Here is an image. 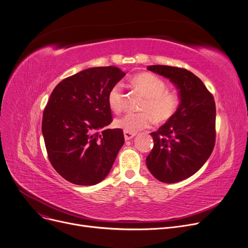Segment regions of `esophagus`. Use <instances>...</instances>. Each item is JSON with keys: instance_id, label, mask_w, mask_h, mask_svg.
I'll return each instance as SVG.
<instances>
[{"instance_id": "34e87169", "label": "esophagus", "mask_w": 248, "mask_h": 248, "mask_svg": "<svg viewBox=\"0 0 248 248\" xmlns=\"http://www.w3.org/2000/svg\"><path fill=\"white\" fill-rule=\"evenodd\" d=\"M137 133H131L128 131H124V140H132L134 137H136Z\"/></svg>"}]
</instances>
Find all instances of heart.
<instances>
[{
	"label": "heart",
	"instance_id": "b5f03b06",
	"mask_svg": "<svg viewBox=\"0 0 248 248\" xmlns=\"http://www.w3.org/2000/svg\"><path fill=\"white\" fill-rule=\"evenodd\" d=\"M132 86L145 97L140 105L142 111L127 112L115 121V125L124 131L136 133L149 127L153 121L165 123L171 120L180 106L179 96L167 91L166 83L157 75L143 72L131 79ZM108 104L111 110L121 112L124 108V93L121 83L112 85L108 93Z\"/></svg>",
	"mask_w": 248,
	"mask_h": 248
}]
</instances>
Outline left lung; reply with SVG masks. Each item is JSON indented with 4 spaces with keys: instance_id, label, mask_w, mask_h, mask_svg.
Listing matches in <instances>:
<instances>
[{
    "instance_id": "1",
    "label": "left lung",
    "mask_w": 248,
    "mask_h": 248,
    "mask_svg": "<svg viewBox=\"0 0 248 248\" xmlns=\"http://www.w3.org/2000/svg\"><path fill=\"white\" fill-rule=\"evenodd\" d=\"M147 69L176 86L180 106L171 120L150 133L154 145L146 157V165L159 181L180 182L195 174L213 152L215 100L202 80L187 69L166 65H150Z\"/></svg>"
}]
</instances>
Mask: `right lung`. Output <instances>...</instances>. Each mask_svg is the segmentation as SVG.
Masks as SVG:
<instances>
[{
	"mask_svg": "<svg viewBox=\"0 0 248 248\" xmlns=\"http://www.w3.org/2000/svg\"><path fill=\"white\" fill-rule=\"evenodd\" d=\"M125 73L116 66L93 67L62 80L52 91L42 117L48 159L67 181L100 183L124 143L121 128L109 129L108 93Z\"/></svg>",
	"mask_w": 248,
	"mask_h": 248,
	"instance_id": "add662e5",
	"label": "right lung"
}]
</instances>
